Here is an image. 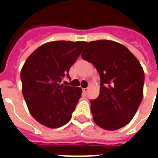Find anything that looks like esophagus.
Here are the masks:
<instances>
[{"label": "esophagus", "mask_w": 158, "mask_h": 158, "mask_svg": "<svg viewBox=\"0 0 158 158\" xmlns=\"http://www.w3.org/2000/svg\"><path fill=\"white\" fill-rule=\"evenodd\" d=\"M89 90V88H85L83 89V92H84L85 94H87V92H88Z\"/></svg>", "instance_id": "obj_1"}]
</instances>
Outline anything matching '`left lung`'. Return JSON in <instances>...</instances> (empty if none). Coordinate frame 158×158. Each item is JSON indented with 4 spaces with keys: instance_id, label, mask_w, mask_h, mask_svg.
I'll list each match as a JSON object with an SVG mask.
<instances>
[{
    "instance_id": "8db88e82",
    "label": "left lung",
    "mask_w": 158,
    "mask_h": 158,
    "mask_svg": "<svg viewBox=\"0 0 158 158\" xmlns=\"http://www.w3.org/2000/svg\"><path fill=\"white\" fill-rule=\"evenodd\" d=\"M83 60L94 64L100 77V93L91 100L94 123L114 131L132 119L143 98L144 73L126 47L110 40L87 43Z\"/></svg>"
}]
</instances>
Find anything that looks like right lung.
I'll use <instances>...</instances> for the list:
<instances>
[{"label":"right lung","instance_id":"1","mask_svg":"<svg viewBox=\"0 0 158 158\" xmlns=\"http://www.w3.org/2000/svg\"><path fill=\"white\" fill-rule=\"evenodd\" d=\"M86 42L55 41L37 48L21 71L23 94L31 115L41 124L59 127L70 120L82 90L64 85L70 68Z\"/></svg>","mask_w":158,"mask_h":158}]
</instances>
